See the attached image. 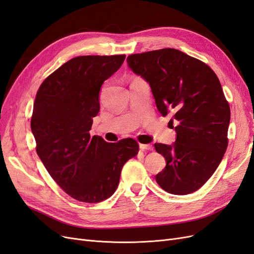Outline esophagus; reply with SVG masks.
<instances>
[{
    "mask_svg": "<svg viewBox=\"0 0 254 254\" xmlns=\"http://www.w3.org/2000/svg\"><path fill=\"white\" fill-rule=\"evenodd\" d=\"M140 148L142 150H153V146L149 144H140Z\"/></svg>",
    "mask_w": 254,
    "mask_h": 254,
    "instance_id": "34e87169",
    "label": "esophagus"
}]
</instances>
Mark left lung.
Returning <instances> with one entry per match:
<instances>
[{"mask_svg":"<svg viewBox=\"0 0 254 254\" xmlns=\"http://www.w3.org/2000/svg\"><path fill=\"white\" fill-rule=\"evenodd\" d=\"M127 64L149 83L159 112L171 113L170 124H177L174 144H155L166 161L157 183L170 194L194 193L228 147L230 107L218 77L202 61L175 49L133 54Z\"/></svg>","mask_w":254,"mask_h":254,"instance_id":"8db88e82","label":"left lung"}]
</instances>
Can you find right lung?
<instances>
[{
  "mask_svg": "<svg viewBox=\"0 0 254 254\" xmlns=\"http://www.w3.org/2000/svg\"><path fill=\"white\" fill-rule=\"evenodd\" d=\"M125 55L79 56L64 64L38 90L30 128L43 165L67 195L96 203L113 195L122 168L139 152L133 139L118 143L90 135L102 84Z\"/></svg>",
  "mask_w": 254,
  "mask_h": 254,
  "instance_id": "obj_1",
  "label": "right lung"
}]
</instances>
